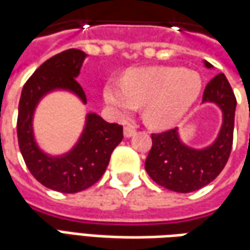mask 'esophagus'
<instances>
[{"label": "esophagus", "instance_id": "obj_1", "mask_svg": "<svg viewBox=\"0 0 250 250\" xmlns=\"http://www.w3.org/2000/svg\"><path fill=\"white\" fill-rule=\"evenodd\" d=\"M123 134H125V138H131L137 134V130L134 127H131V125H127V127H125V130H123Z\"/></svg>", "mask_w": 250, "mask_h": 250}]
</instances>
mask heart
<instances>
[{
    "instance_id": "heart-1",
    "label": "heart",
    "mask_w": 250,
    "mask_h": 250,
    "mask_svg": "<svg viewBox=\"0 0 250 250\" xmlns=\"http://www.w3.org/2000/svg\"><path fill=\"white\" fill-rule=\"evenodd\" d=\"M200 92L202 77L196 71L170 66L134 67L122 81H108L104 100L120 116L143 105L145 123L154 130H167L186 116Z\"/></svg>"
}]
</instances>
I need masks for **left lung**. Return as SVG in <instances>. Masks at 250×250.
<instances>
[{
    "label": "left lung",
    "mask_w": 250,
    "mask_h": 250,
    "mask_svg": "<svg viewBox=\"0 0 250 250\" xmlns=\"http://www.w3.org/2000/svg\"><path fill=\"white\" fill-rule=\"evenodd\" d=\"M207 69L212 64L204 61ZM203 103H212L222 112V125L215 141L202 149L181 141L179 128L151 134L153 146L145 169L158 186L181 193L198 191L210 184L226 165L233 145L235 96L225 74L215 76L204 89Z\"/></svg>",
    "instance_id": "left-lung-1"
}]
</instances>
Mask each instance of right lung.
I'll use <instances>...</instances> for the list:
<instances>
[{
	"label": "right lung",
	"instance_id": "1",
	"mask_svg": "<svg viewBox=\"0 0 250 250\" xmlns=\"http://www.w3.org/2000/svg\"><path fill=\"white\" fill-rule=\"evenodd\" d=\"M85 58V52L70 48L47 59L25 83L19 103L17 138L25 165L40 184L63 193L83 191L97 183L123 139L122 125L108 123L95 112L86 115L78 141L64 154H47L35 139L34 115L44 96L66 90L86 104L85 92L76 80Z\"/></svg>",
	"mask_w": 250,
	"mask_h": 250
}]
</instances>
